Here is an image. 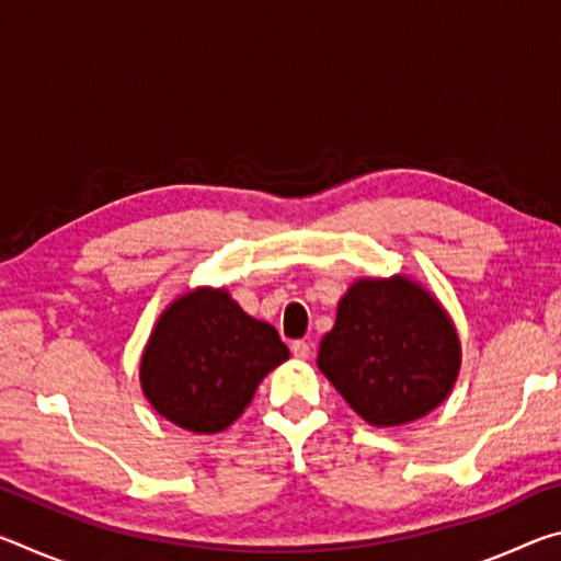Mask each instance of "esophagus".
I'll return each mask as SVG.
<instances>
[{"label": "esophagus", "instance_id": "esophagus-1", "mask_svg": "<svg viewBox=\"0 0 561 561\" xmlns=\"http://www.w3.org/2000/svg\"><path fill=\"white\" fill-rule=\"evenodd\" d=\"M291 354H294V358H309V354H311V346H309V341H301V339H297V341H291Z\"/></svg>", "mask_w": 561, "mask_h": 561}]
</instances>
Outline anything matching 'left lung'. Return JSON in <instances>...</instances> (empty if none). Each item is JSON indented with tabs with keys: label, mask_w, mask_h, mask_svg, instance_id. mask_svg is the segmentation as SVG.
Masks as SVG:
<instances>
[{
	"label": "left lung",
	"mask_w": 561,
	"mask_h": 561,
	"mask_svg": "<svg viewBox=\"0 0 561 561\" xmlns=\"http://www.w3.org/2000/svg\"><path fill=\"white\" fill-rule=\"evenodd\" d=\"M317 364L364 421L401 425L445 401L460 344L440 304L411 279H358L339 301Z\"/></svg>",
	"instance_id": "1"
}]
</instances>
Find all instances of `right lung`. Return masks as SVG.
<instances>
[{
	"label": "right lung",
	"instance_id": "1",
	"mask_svg": "<svg viewBox=\"0 0 561 561\" xmlns=\"http://www.w3.org/2000/svg\"><path fill=\"white\" fill-rule=\"evenodd\" d=\"M289 348L267 321L244 314L225 289L180 297L153 329L140 383L156 411L193 433H217L242 415Z\"/></svg>",
	"mask_w": 561,
	"mask_h": 561
}]
</instances>
